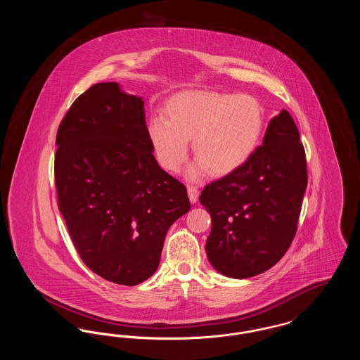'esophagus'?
Masks as SVG:
<instances>
[{"mask_svg":"<svg viewBox=\"0 0 360 360\" xmlns=\"http://www.w3.org/2000/svg\"><path fill=\"white\" fill-rule=\"evenodd\" d=\"M188 194L190 202H191V204H195L197 200H198V195H200L198 188H194V186H188Z\"/></svg>","mask_w":360,"mask_h":360,"instance_id":"esophagus-1","label":"esophagus"}]
</instances>
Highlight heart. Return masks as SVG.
<instances>
[{
	"label": "heart",
	"instance_id": "1",
	"mask_svg": "<svg viewBox=\"0 0 360 360\" xmlns=\"http://www.w3.org/2000/svg\"><path fill=\"white\" fill-rule=\"evenodd\" d=\"M167 116H154L147 127L159 163L178 172L186 162L193 139L195 160L186 172L198 181L206 172L228 175L239 170L255 154L264 110L250 94L188 91L172 100Z\"/></svg>",
	"mask_w": 360,
	"mask_h": 360
}]
</instances>
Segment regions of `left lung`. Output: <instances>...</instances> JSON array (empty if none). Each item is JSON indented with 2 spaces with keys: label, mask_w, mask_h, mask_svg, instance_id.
<instances>
[{
  "label": "left lung",
  "mask_w": 360,
  "mask_h": 360,
  "mask_svg": "<svg viewBox=\"0 0 360 360\" xmlns=\"http://www.w3.org/2000/svg\"><path fill=\"white\" fill-rule=\"evenodd\" d=\"M307 185L305 150L283 109L269 122L252 158L200 195L212 217L205 247L210 264L236 279L271 269L294 239Z\"/></svg>",
  "instance_id": "1"
}]
</instances>
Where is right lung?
Returning a JSON list of instances; mask_svg holds the SVG:
<instances>
[{"label":"right lung","instance_id":"right-lung-1","mask_svg":"<svg viewBox=\"0 0 360 360\" xmlns=\"http://www.w3.org/2000/svg\"><path fill=\"white\" fill-rule=\"evenodd\" d=\"M55 144L58 206L84 263L117 285L148 279L190 201L155 159L141 97L117 82L89 87L70 106Z\"/></svg>","mask_w":360,"mask_h":360}]
</instances>
